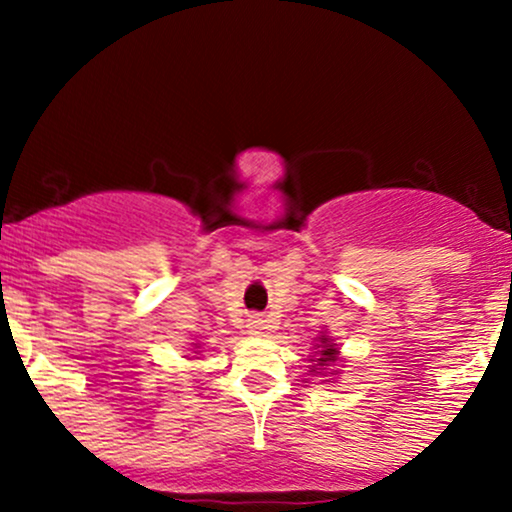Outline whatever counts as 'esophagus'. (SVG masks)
<instances>
[{
  "instance_id": "esophagus-1",
  "label": "esophagus",
  "mask_w": 512,
  "mask_h": 512,
  "mask_svg": "<svg viewBox=\"0 0 512 512\" xmlns=\"http://www.w3.org/2000/svg\"><path fill=\"white\" fill-rule=\"evenodd\" d=\"M245 327H248L250 334H262L264 330H267V325H264V320L260 315H250L248 325H245Z\"/></svg>"
}]
</instances>
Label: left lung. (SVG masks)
<instances>
[{"mask_svg": "<svg viewBox=\"0 0 512 512\" xmlns=\"http://www.w3.org/2000/svg\"><path fill=\"white\" fill-rule=\"evenodd\" d=\"M322 351H320V358H317V366H327V363H334V361H337V354H339V351H337V346H334V344H327V339H322Z\"/></svg>", "mask_w": 512, "mask_h": 512, "instance_id": "left-lung-1", "label": "left lung"}]
</instances>
